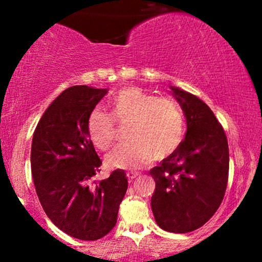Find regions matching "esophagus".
<instances>
[{"instance_id": "esophagus-1", "label": "esophagus", "mask_w": 262, "mask_h": 262, "mask_svg": "<svg viewBox=\"0 0 262 262\" xmlns=\"http://www.w3.org/2000/svg\"><path fill=\"white\" fill-rule=\"evenodd\" d=\"M127 177H128L129 182H133L134 180L138 177V173L133 172V171H129V172H127Z\"/></svg>"}]
</instances>
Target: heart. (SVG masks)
I'll return each mask as SVG.
<instances>
[{"instance_id": "1", "label": "heart", "mask_w": 262, "mask_h": 262, "mask_svg": "<svg viewBox=\"0 0 262 262\" xmlns=\"http://www.w3.org/2000/svg\"><path fill=\"white\" fill-rule=\"evenodd\" d=\"M111 116L100 108L87 119V134L96 148L106 151L117 139L116 122L128 124L129 143L107 155L110 167L135 170L150 160L161 161L172 154L185 137V116L170 97H155L139 87H125L110 102Z\"/></svg>"}]
</instances>
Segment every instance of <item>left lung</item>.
Wrapping results in <instances>:
<instances>
[{
  "mask_svg": "<svg viewBox=\"0 0 262 262\" xmlns=\"http://www.w3.org/2000/svg\"><path fill=\"white\" fill-rule=\"evenodd\" d=\"M171 90L185 113L187 132L179 148L150 170L156 183L151 209L159 227L181 234L202 227L221 206L229 175V148L212 110L194 95Z\"/></svg>",
  "mask_w": 262,
  "mask_h": 262,
  "instance_id": "left-lung-1",
  "label": "left lung"
}]
</instances>
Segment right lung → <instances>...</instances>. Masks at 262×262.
Wrapping results in <instances>:
<instances>
[{
  "mask_svg": "<svg viewBox=\"0 0 262 262\" xmlns=\"http://www.w3.org/2000/svg\"><path fill=\"white\" fill-rule=\"evenodd\" d=\"M107 92L66 89L44 112L32 141L33 181L45 214L60 230L86 242L113 229L128 188L123 170L92 182L102 161L87 134V119Z\"/></svg>",
  "mask_w": 262,
  "mask_h": 262,
  "instance_id": "obj_1",
  "label": "right lung"
}]
</instances>
